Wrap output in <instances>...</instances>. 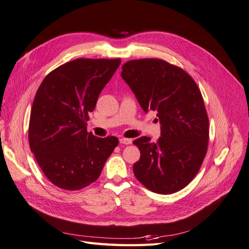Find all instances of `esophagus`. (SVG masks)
I'll list each match as a JSON object with an SVG mask.
<instances>
[{
	"mask_svg": "<svg viewBox=\"0 0 249 249\" xmlns=\"http://www.w3.org/2000/svg\"><path fill=\"white\" fill-rule=\"evenodd\" d=\"M120 143H122V145H130V143H132V140L131 139H126V138H121V139H120Z\"/></svg>",
	"mask_w": 249,
	"mask_h": 249,
	"instance_id": "obj_1",
	"label": "esophagus"
}]
</instances>
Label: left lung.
Listing matches in <instances>:
<instances>
[{"label":"left lung","mask_w":249,"mask_h":249,"mask_svg":"<svg viewBox=\"0 0 249 249\" xmlns=\"http://www.w3.org/2000/svg\"><path fill=\"white\" fill-rule=\"evenodd\" d=\"M122 77L142 108L156 111L161 136L133 143L141 151L133 173L143 186L160 195L177 192L194 180L209 143V118L202 93L185 70L161 59L126 62Z\"/></svg>","instance_id":"obj_1"}]
</instances>
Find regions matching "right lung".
Wrapping results in <instances>:
<instances>
[{
    "label": "right lung",
    "mask_w": 249,
    "mask_h": 249,
    "mask_svg": "<svg viewBox=\"0 0 249 249\" xmlns=\"http://www.w3.org/2000/svg\"><path fill=\"white\" fill-rule=\"evenodd\" d=\"M121 59L79 58L51 71L39 86L29 123V143L41 171L54 186L79 190L99 178L118 146L116 136L87 130L101 90Z\"/></svg>",
    "instance_id": "1"
}]
</instances>
